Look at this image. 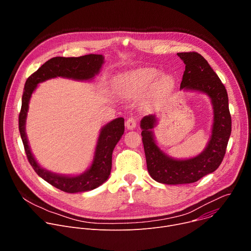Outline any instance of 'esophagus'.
Wrapping results in <instances>:
<instances>
[{
    "mask_svg": "<svg viewBox=\"0 0 251 251\" xmlns=\"http://www.w3.org/2000/svg\"><path fill=\"white\" fill-rule=\"evenodd\" d=\"M137 125V119L134 117H130L126 121V127L128 130H133Z\"/></svg>",
    "mask_w": 251,
    "mask_h": 251,
    "instance_id": "esophagus-1",
    "label": "esophagus"
}]
</instances>
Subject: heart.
I'll use <instances>...</instances> for the list:
<instances>
[{
    "label": "heart",
    "mask_w": 251,
    "mask_h": 251,
    "mask_svg": "<svg viewBox=\"0 0 251 251\" xmlns=\"http://www.w3.org/2000/svg\"><path fill=\"white\" fill-rule=\"evenodd\" d=\"M161 71L155 67H145L131 70L121 77L120 91L126 97H136L146 93L150 88L152 97H160L170 93L175 86L172 75H161Z\"/></svg>",
    "instance_id": "heart-1"
}]
</instances>
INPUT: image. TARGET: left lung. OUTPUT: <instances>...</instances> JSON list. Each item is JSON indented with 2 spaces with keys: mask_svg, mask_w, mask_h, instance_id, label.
<instances>
[{
  "mask_svg": "<svg viewBox=\"0 0 251 251\" xmlns=\"http://www.w3.org/2000/svg\"><path fill=\"white\" fill-rule=\"evenodd\" d=\"M176 54L186 64L180 89L205 94L212 105L213 121L209 141L201 154L189 159H175L155 140L153 129L158 124L157 117L148 115L141 120L148 172L156 182L166 185L192 184L216 171L223 162L231 133L227 92L217 74L198 52Z\"/></svg>",
  "mask_w": 251,
  "mask_h": 251,
  "instance_id": "left-lung-1",
  "label": "left lung"
}]
</instances>
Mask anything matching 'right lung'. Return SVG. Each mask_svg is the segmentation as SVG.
Returning a JSON list of instances; mask_svg holds the SVG:
<instances>
[{"mask_svg": "<svg viewBox=\"0 0 251 251\" xmlns=\"http://www.w3.org/2000/svg\"><path fill=\"white\" fill-rule=\"evenodd\" d=\"M103 63L104 56L102 54H87L79 57H52L32 74L25 84L22 109L19 116V129L27 160L35 173L46 182L65 193L88 192L107 181L111 172L113 150L124 134V119L122 117L116 118L101 128L92 163L85 172L76 176L59 175L43 168L30 151L25 133L29 100L39 83L55 77L78 81L92 80L99 74Z\"/></svg>", "mask_w": 251, "mask_h": 251, "instance_id": "right-lung-1", "label": "right lung"}]
</instances>
